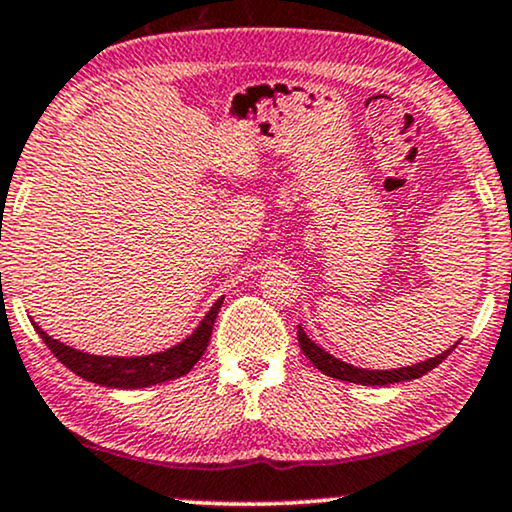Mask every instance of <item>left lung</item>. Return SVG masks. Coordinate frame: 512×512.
Segmentation results:
<instances>
[{"label": "left lung", "instance_id": "obj_1", "mask_svg": "<svg viewBox=\"0 0 512 512\" xmlns=\"http://www.w3.org/2000/svg\"><path fill=\"white\" fill-rule=\"evenodd\" d=\"M298 343L300 348H303V353L310 357L312 365H315L322 374H326V377H334V379L350 381V384H362V386H386V384H398V381L420 379L422 374L432 372L436 365H441V362L453 353V348L458 346L460 341L453 343L448 350H443L441 355H434L429 357V360L417 362V365L398 367V369H365V367L348 365V362L338 360V357L326 353L324 348H319L317 343L305 334L303 326H298Z\"/></svg>", "mask_w": 512, "mask_h": 512}]
</instances>
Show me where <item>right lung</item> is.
Wrapping results in <instances>:
<instances>
[{"mask_svg": "<svg viewBox=\"0 0 512 512\" xmlns=\"http://www.w3.org/2000/svg\"><path fill=\"white\" fill-rule=\"evenodd\" d=\"M221 303H224V298H219L212 305V310L207 312L205 319L195 326V331L188 338L152 355L116 357L83 353V350H76L52 338L35 322L33 326L61 365L69 367L78 377L88 379L92 384L109 386V389H145V386L164 384V381L183 377V374H188L197 365V360L205 355L209 338H212V326Z\"/></svg>", "mask_w": 512, "mask_h": 512, "instance_id": "add662e5", "label": "right lung"}]
</instances>
